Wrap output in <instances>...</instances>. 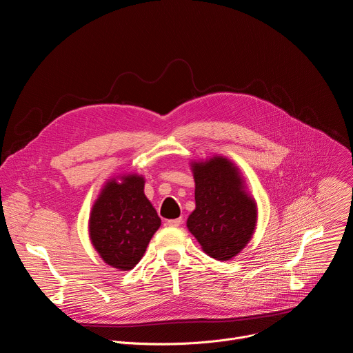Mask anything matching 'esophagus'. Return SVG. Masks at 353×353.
Returning a JSON list of instances; mask_svg holds the SVG:
<instances>
[{"label": "esophagus", "instance_id": "esophagus-1", "mask_svg": "<svg viewBox=\"0 0 353 353\" xmlns=\"http://www.w3.org/2000/svg\"><path fill=\"white\" fill-rule=\"evenodd\" d=\"M167 224L170 227H179L182 224V219H175V220H168Z\"/></svg>", "mask_w": 353, "mask_h": 353}]
</instances>
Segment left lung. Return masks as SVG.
<instances>
[{
	"label": "left lung",
	"mask_w": 353,
	"mask_h": 353,
	"mask_svg": "<svg viewBox=\"0 0 353 353\" xmlns=\"http://www.w3.org/2000/svg\"><path fill=\"white\" fill-rule=\"evenodd\" d=\"M196 208L186 225L216 260L235 257L250 241L256 223V201L245 190L238 168L223 156L192 163Z\"/></svg>",
	"instance_id": "obj_1"
}]
</instances>
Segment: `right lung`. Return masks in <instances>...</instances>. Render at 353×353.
Returning <instances> with one entry per match:
<instances>
[{"label": "right lung", "instance_id": "add662e5", "mask_svg": "<svg viewBox=\"0 0 353 353\" xmlns=\"http://www.w3.org/2000/svg\"><path fill=\"white\" fill-rule=\"evenodd\" d=\"M161 220L145 194V179L136 174L108 181L93 204L90 241L111 267L121 271L133 268L160 228Z\"/></svg>", "mask_w": 353, "mask_h": 353}]
</instances>
